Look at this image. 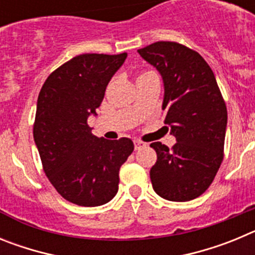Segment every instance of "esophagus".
<instances>
[{
  "instance_id": "1",
  "label": "esophagus",
  "mask_w": 255,
  "mask_h": 255,
  "mask_svg": "<svg viewBox=\"0 0 255 255\" xmlns=\"http://www.w3.org/2000/svg\"><path fill=\"white\" fill-rule=\"evenodd\" d=\"M145 145H147V143H144V141L138 140V139H136V140H134V147H135V150H139V149H140V148L145 147Z\"/></svg>"
}]
</instances>
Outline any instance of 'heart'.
I'll list each match as a JSON object with an SVG mask.
<instances>
[{
	"label": "heart",
	"mask_w": 255,
	"mask_h": 255,
	"mask_svg": "<svg viewBox=\"0 0 255 255\" xmlns=\"http://www.w3.org/2000/svg\"><path fill=\"white\" fill-rule=\"evenodd\" d=\"M148 74H153V73H150V71H147V73H144L143 75H148ZM141 76V75H140Z\"/></svg>",
	"instance_id": "b5f03b06"
}]
</instances>
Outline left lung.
Wrapping results in <instances>:
<instances>
[{
	"instance_id": "left-lung-1",
	"label": "left lung",
	"mask_w": 255,
	"mask_h": 255,
	"mask_svg": "<svg viewBox=\"0 0 255 255\" xmlns=\"http://www.w3.org/2000/svg\"><path fill=\"white\" fill-rule=\"evenodd\" d=\"M163 80L164 124L176 138L172 148L155 141L150 168L154 191L163 199L188 202L202 195L224 159L227 110L215 74L198 52L176 43L155 42L138 49Z\"/></svg>"
}]
</instances>
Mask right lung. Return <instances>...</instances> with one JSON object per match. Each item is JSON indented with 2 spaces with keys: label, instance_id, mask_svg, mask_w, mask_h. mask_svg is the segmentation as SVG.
I'll use <instances>...</instances> for the list:
<instances>
[{
  "label": "right lung",
  "instance_id": "right-lung-1",
  "mask_svg": "<svg viewBox=\"0 0 255 255\" xmlns=\"http://www.w3.org/2000/svg\"><path fill=\"white\" fill-rule=\"evenodd\" d=\"M128 53H85L61 65L40 89L33 128L44 173L74 204L108 203L119 190V171L134 150L129 138H97L88 125L106 87Z\"/></svg>",
  "mask_w": 255,
  "mask_h": 255
}]
</instances>
